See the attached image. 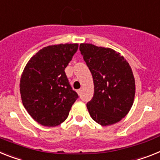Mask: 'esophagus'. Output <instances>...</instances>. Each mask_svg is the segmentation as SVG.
Segmentation results:
<instances>
[{"label": "esophagus", "instance_id": "obj_1", "mask_svg": "<svg viewBox=\"0 0 160 160\" xmlns=\"http://www.w3.org/2000/svg\"><path fill=\"white\" fill-rule=\"evenodd\" d=\"M76 92H77L78 94L80 95V93H81V92H82V89H81V88H80V89H78V90L76 91Z\"/></svg>", "mask_w": 160, "mask_h": 160}]
</instances>
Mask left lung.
Returning <instances> with one entry per match:
<instances>
[{"label":"left lung","mask_w":160,"mask_h":160,"mask_svg":"<svg viewBox=\"0 0 160 160\" xmlns=\"http://www.w3.org/2000/svg\"><path fill=\"white\" fill-rule=\"evenodd\" d=\"M80 50L92 74L94 93L87 103L92 119L102 126L119 122L129 112L135 79L127 60L111 48L82 43Z\"/></svg>","instance_id":"left-lung-1"}]
</instances>
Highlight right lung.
<instances>
[{"instance_id":"right-lung-1","label":"right lung","mask_w":160,"mask_h":160,"mask_svg":"<svg viewBox=\"0 0 160 160\" xmlns=\"http://www.w3.org/2000/svg\"><path fill=\"white\" fill-rule=\"evenodd\" d=\"M79 45L44 47L28 62L20 79V94L25 109L35 121L55 127L68 117L78 94L68 82L65 68Z\"/></svg>"}]
</instances>
